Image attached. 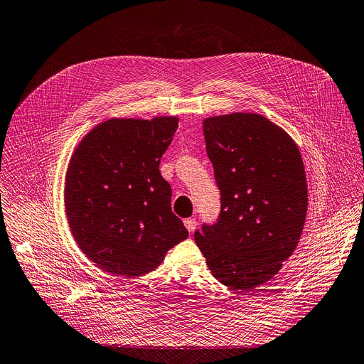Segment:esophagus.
<instances>
[{"label":"esophagus","mask_w":364,"mask_h":364,"mask_svg":"<svg viewBox=\"0 0 364 364\" xmlns=\"http://www.w3.org/2000/svg\"><path fill=\"white\" fill-rule=\"evenodd\" d=\"M183 224L188 231H194L197 228V221L194 220V218H188V220L183 221Z\"/></svg>","instance_id":"1"}]
</instances>
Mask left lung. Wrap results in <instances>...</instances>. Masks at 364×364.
I'll list each match as a JSON object with an SVG mask.
<instances>
[{
	"label": "left lung",
	"mask_w": 364,
	"mask_h": 364,
	"mask_svg": "<svg viewBox=\"0 0 364 364\" xmlns=\"http://www.w3.org/2000/svg\"><path fill=\"white\" fill-rule=\"evenodd\" d=\"M203 132L221 213L194 239L218 281L252 291L299 245L308 212L303 159L291 136L258 113L210 116Z\"/></svg>",
	"instance_id": "left-lung-1"
}]
</instances>
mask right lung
Masks as SVG:
<instances>
[{"label": "right lung", "mask_w": 364, "mask_h": 364, "mask_svg": "<svg viewBox=\"0 0 364 364\" xmlns=\"http://www.w3.org/2000/svg\"><path fill=\"white\" fill-rule=\"evenodd\" d=\"M178 122V116L110 118L95 125L71 155L64 186L71 235L112 276L152 272L188 237L171 212V188L159 171Z\"/></svg>", "instance_id": "obj_1"}]
</instances>
